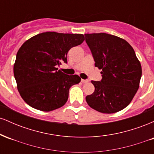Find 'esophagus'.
Returning <instances> with one entry per match:
<instances>
[{
  "mask_svg": "<svg viewBox=\"0 0 154 154\" xmlns=\"http://www.w3.org/2000/svg\"><path fill=\"white\" fill-rule=\"evenodd\" d=\"M81 82H82V83H87V82H88V79H82Z\"/></svg>",
  "mask_w": 154,
  "mask_h": 154,
  "instance_id": "esophagus-1",
  "label": "esophagus"
}]
</instances>
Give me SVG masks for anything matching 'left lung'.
<instances>
[{"mask_svg": "<svg viewBox=\"0 0 154 154\" xmlns=\"http://www.w3.org/2000/svg\"><path fill=\"white\" fill-rule=\"evenodd\" d=\"M95 66L101 69L102 79L91 81L93 94L86 96L92 109L113 114L132 101L139 88L142 69L135 51L128 42L106 33L85 34Z\"/></svg>", "mask_w": 154, "mask_h": 154, "instance_id": "1", "label": "left lung"}]
</instances>
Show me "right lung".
<instances>
[{
  "label": "right lung",
  "instance_id": "obj_1",
  "mask_svg": "<svg viewBox=\"0 0 154 154\" xmlns=\"http://www.w3.org/2000/svg\"><path fill=\"white\" fill-rule=\"evenodd\" d=\"M84 40L82 34L46 32L23 43L17 54L14 75L19 94L28 105L51 111L66 103L69 90L81 78L67 75L57 67L67 63L68 51Z\"/></svg>",
  "mask_w": 154,
  "mask_h": 154
}]
</instances>
